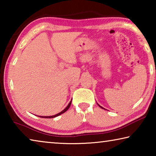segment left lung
<instances>
[{
    "instance_id": "obj_1",
    "label": "left lung",
    "mask_w": 156,
    "mask_h": 156,
    "mask_svg": "<svg viewBox=\"0 0 156 156\" xmlns=\"http://www.w3.org/2000/svg\"><path fill=\"white\" fill-rule=\"evenodd\" d=\"M97 104H98V103H97ZM98 106H99V107H100V108H102V109H104V108H103V107H101V106H100V105H99L98 104Z\"/></svg>"
}]
</instances>
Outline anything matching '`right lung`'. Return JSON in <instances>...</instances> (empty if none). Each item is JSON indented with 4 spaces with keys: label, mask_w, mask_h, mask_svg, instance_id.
<instances>
[{
    "label": "right lung",
    "mask_w": 156,
    "mask_h": 156,
    "mask_svg": "<svg viewBox=\"0 0 156 156\" xmlns=\"http://www.w3.org/2000/svg\"><path fill=\"white\" fill-rule=\"evenodd\" d=\"M72 100H71L70 102H69V103L68 104L67 106L65 108V109L62 111V112H60V113H57V114H56V115H51V116H40V115H39L38 117H41V118H56V117H57V116H58V115H60L62 114L63 113H65V112H66V111H67V110H68L69 108V107L71 106V104H72Z\"/></svg>",
    "instance_id": "add662e5"
}]
</instances>
